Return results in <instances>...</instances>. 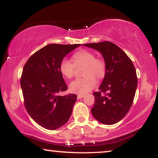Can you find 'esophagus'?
Segmentation results:
<instances>
[{
  "label": "esophagus",
  "mask_w": 158,
  "mask_h": 158,
  "mask_svg": "<svg viewBox=\"0 0 158 158\" xmlns=\"http://www.w3.org/2000/svg\"><path fill=\"white\" fill-rule=\"evenodd\" d=\"M84 95H77V99H81L82 98H83Z\"/></svg>",
  "instance_id": "34e87169"
}]
</instances>
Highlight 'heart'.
I'll list each match as a JSON object with an SVG mask.
<instances>
[{"instance_id": "obj_1", "label": "heart", "mask_w": 158, "mask_h": 158, "mask_svg": "<svg viewBox=\"0 0 158 158\" xmlns=\"http://www.w3.org/2000/svg\"><path fill=\"white\" fill-rule=\"evenodd\" d=\"M73 63L67 60H62L60 63L59 70L66 79L72 78L74 74V66L84 65L83 74L85 77L77 78L69 85L72 93L79 95L88 94L96 84L95 78H101L106 72V65L102 60L95 57L94 53L88 50H80L72 57Z\"/></svg>"}]
</instances>
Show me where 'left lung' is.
<instances>
[{"instance_id":"obj_1","label":"left lung","mask_w":158,"mask_h":158,"mask_svg":"<svg viewBox=\"0 0 158 158\" xmlns=\"http://www.w3.org/2000/svg\"><path fill=\"white\" fill-rule=\"evenodd\" d=\"M102 55L106 72L99 92L94 93L91 109L94 117L101 124L111 125L122 120L132 105L137 86L135 66L127 54L110 42L85 44ZM106 92V95L101 92Z\"/></svg>"}]
</instances>
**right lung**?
Listing matches in <instances>:
<instances>
[{
  "mask_svg": "<svg viewBox=\"0 0 158 158\" xmlns=\"http://www.w3.org/2000/svg\"><path fill=\"white\" fill-rule=\"evenodd\" d=\"M81 45H46L31 55L23 67L21 87L26 109L45 129L60 128L70 117L77 96L59 95L68 89L59 66L66 55Z\"/></svg>",
  "mask_w": 158,
  "mask_h": 158,
  "instance_id": "obj_1",
  "label": "right lung"
}]
</instances>
